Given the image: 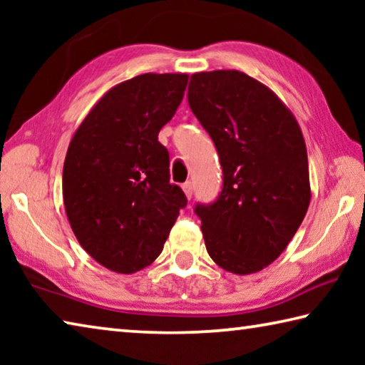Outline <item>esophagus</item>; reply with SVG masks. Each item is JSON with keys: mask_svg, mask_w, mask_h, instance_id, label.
<instances>
[{"mask_svg": "<svg viewBox=\"0 0 365 365\" xmlns=\"http://www.w3.org/2000/svg\"><path fill=\"white\" fill-rule=\"evenodd\" d=\"M182 188L185 191V195H187V197L190 200L191 195H193V185H191V182H187V183L182 185Z\"/></svg>", "mask_w": 365, "mask_h": 365, "instance_id": "esophagus-1", "label": "esophagus"}]
</instances>
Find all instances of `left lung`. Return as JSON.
<instances>
[{
	"label": "left lung",
	"instance_id": "obj_1",
	"mask_svg": "<svg viewBox=\"0 0 365 365\" xmlns=\"http://www.w3.org/2000/svg\"><path fill=\"white\" fill-rule=\"evenodd\" d=\"M188 103L224 170L220 196L195 209L206 250L224 270L255 274L282 255L311 202L299 123L269 86L240 71L193 73Z\"/></svg>",
	"mask_w": 365,
	"mask_h": 365
}]
</instances>
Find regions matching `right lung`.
I'll list each match as a JSON object with an SVG mask.
<instances>
[{
    "mask_svg": "<svg viewBox=\"0 0 365 365\" xmlns=\"http://www.w3.org/2000/svg\"><path fill=\"white\" fill-rule=\"evenodd\" d=\"M187 73H141L106 91L73 133L63 170L72 232L117 274L156 261L187 197L158 133L180 106Z\"/></svg>",
    "mask_w": 365,
    "mask_h": 365,
    "instance_id": "1",
    "label": "right lung"
}]
</instances>
